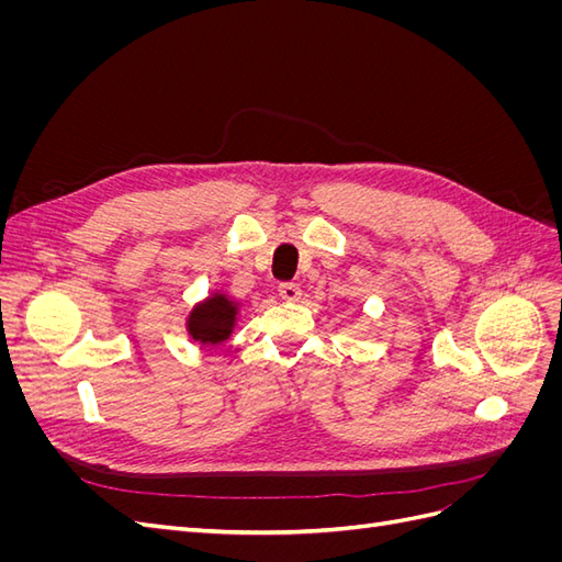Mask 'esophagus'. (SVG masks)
Instances as JSON below:
<instances>
[{"label":"esophagus","instance_id":"1","mask_svg":"<svg viewBox=\"0 0 562 562\" xmlns=\"http://www.w3.org/2000/svg\"><path fill=\"white\" fill-rule=\"evenodd\" d=\"M279 295L285 302H297L302 297V288L297 283H281L279 285Z\"/></svg>","mask_w":562,"mask_h":562}]
</instances>
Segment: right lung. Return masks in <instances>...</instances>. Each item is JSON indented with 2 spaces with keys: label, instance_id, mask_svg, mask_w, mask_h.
<instances>
[{
  "label": "right lung",
  "instance_id": "add662e5",
  "mask_svg": "<svg viewBox=\"0 0 562 562\" xmlns=\"http://www.w3.org/2000/svg\"><path fill=\"white\" fill-rule=\"evenodd\" d=\"M241 302L234 300L225 288L213 291L192 304V310L184 316V333L194 342L203 347H223L234 335L239 323Z\"/></svg>",
  "mask_w": 562,
  "mask_h": 562
}]
</instances>
